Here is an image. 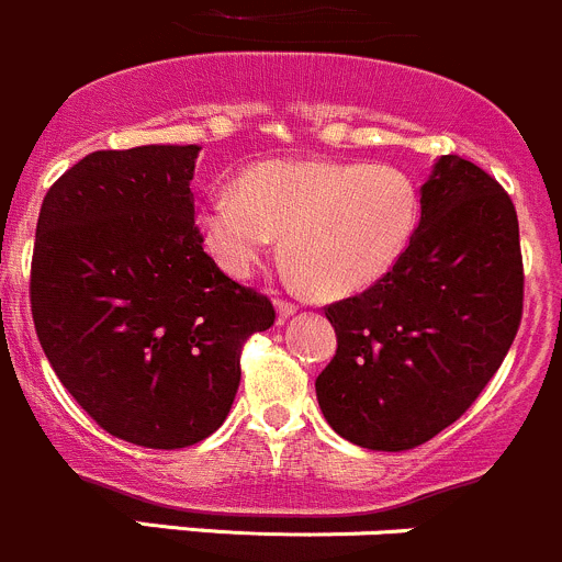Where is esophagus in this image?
<instances>
[{"label": "esophagus", "instance_id": "esophagus-1", "mask_svg": "<svg viewBox=\"0 0 562 562\" xmlns=\"http://www.w3.org/2000/svg\"><path fill=\"white\" fill-rule=\"evenodd\" d=\"M276 311H279V322H286L289 316H294V314H297V305H292V303H283V300H279V303H276Z\"/></svg>", "mask_w": 562, "mask_h": 562}]
</instances>
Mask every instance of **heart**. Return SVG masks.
<instances>
[{
	"label": "heart",
	"mask_w": 562,
	"mask_h": 562,
	"mask_svg": "<svg viewBox=\"0 0 562 562\" xmlns=\"http://www.w3.org/2000/svg\"><path fill=\"white\" fill-rule=\"evenodd\" d=\"M418 215V188L396 166L268 160L243 171L237 188H213L196 229L232 279H251L281 235L289 281L347 297L396 268Z\"/></svg>",
	"instance_id": "1"
}]
</instances>
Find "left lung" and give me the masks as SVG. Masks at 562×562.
<instances>
[{
	"label": "left lung",
	"mask_w": 562,
	"mask_h": 562,
	"mask_svg": "<svg viewBox=\"0 0 562 562\" xmlns=\"http://www.w3.org/2000/svg\"><path fill=\"white\" fill-rule=\"evenodd\" d=\"M521 289L514 202L475 164L442 155L396 268L325 308L338 349L316 398L333 431L409 451L462 418L514 344Z\"/></svg>",
	"instance_id": "left-lung-1"
}]
</instances>
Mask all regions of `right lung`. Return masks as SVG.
<instances>
[{"label":"right lung","instance_id":"add662e5","mask_svg":"<svg viewBox=\"0 0 562 562\" xmlns=\"http://www.w3.org/2000/svg\"><path fill=\"white\" fill-rule=\"evenodd\" d=\"M196 144L100 149L43 199L32 319L48 363L120 440L186 448L213 435L240 385V349L273 325L265 294L204 254Z\"/></svg>","mask_w":562,"mask_h":562}]
</instances>
